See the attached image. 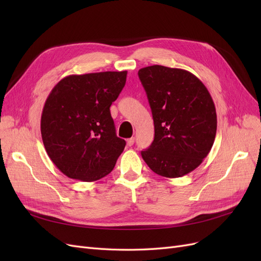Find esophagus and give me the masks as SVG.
I'll return each mask as SVG.
<instances>
[{
  "label": "esophagus",
  "mask_w": 261,
  "mask_h": 261,
  "mask_svg": "<svg viewBox=\"0 0 261 261\" xmlns=\"http://www.w3.org/2000/svg\"><path fill=\"white\" fill-rule=\"evenodd\" d=\"M126 143H127V145H128V146H133V145H134V143H135V138H134V137H130V138H128L127 140H126Z\"/></svg>",
  "instance_id": "esophagus-1"
}]
</instances>
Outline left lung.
<instances>
[{
    "instance_id": "1",
    "label": "left lung",
    "mask_w": 261,
    "mask_h": 261,
    "mask_svg": "<svg viewBox=\"0 0 261 261\" xmlns=\"http://www.w3.org/2000/svg\"><path fill=\"white\" fill-rule=\"evenodd\" d=\"M138 76L154 124V139L141 156L158 175H186L215 143L217 112L207 87L188 70L162 65L140 68Z\"/></svg>"
}]
</instances>
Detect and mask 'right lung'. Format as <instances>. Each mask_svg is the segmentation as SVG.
Masks as SVG:
<instances>
[{"label":"right lung","instance_id":"add662e5","mask_svg":"<svg viewBox=\"0 0 261 261\" xmlns=\"http://www.w3.org/2000/svg\"><path fill=\"white\" fill-rule=\"evenodd\" d=\"M126 76L127 70L69 75L46 98L42 141L51 161L67 177L93 181L114 169L126 143L116 136L110 107Z\"/></svg>","mask_w":261,"mask_h":261}]
</instances>
